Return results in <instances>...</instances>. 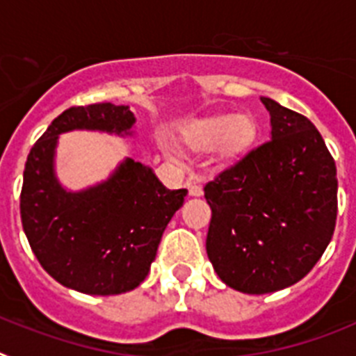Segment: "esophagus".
Returning <instances> with one entry per match:
<instances>
[{"label": "esophagus", "mask_w": 356, "mask_h": 356, "mask_svg": "<svg viewBox=\"0 0 356 356\" xmlns=\"http://www.w3.org/2000/svg\"><path fill=\"white\" fill-rule=\"evenodd\" d=\"M188 191H190L191 197H200L204 193L199 184H188Z\"/></svg>", "instance_id": "1"}]
</instances>
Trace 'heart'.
<instances>
[{
	"mask_svg": "<svg viewBox=\"0 0 356 356\" xmlns=\"http://www.w3.org/2000/svg\"><path fill=\"white\" fill-rule=\"evenodd\" d=\"M254 120L247 114H222L191 123L181 132L182 141L193 150H211L220 145L224 156H236L254 140Z\"/></svg>",
	"mask_w": 356,
	"mask_h": 356,
	"instance_id": "obj_1",
	"label": "heart"
}]
</instances>
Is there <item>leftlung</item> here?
Instances as JSON below:
<instances>
[{"mask_svg": "<svg viewBox=\"0 0 356 356\" xmlns=\"http://www.w3.org/2000/svg\"><path fill=\"white\" fill-rule=\"evenodd\" d=\"M270 140L243 154L204 188L211 208L206 251L225 285L270 293L319 261L337 220V168L302 114L261 97Z\"/></svg>", "mask_w": 356, "mask_h": 356, "instance_id": "8db88e82", "label": "left lung"}]
</instances>
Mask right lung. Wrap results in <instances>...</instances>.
<instances>
[{
    "mask_svg": "<svg viewBox=\"0 0 356 356\" xmlns=\"http://www.w3.org/2000/svg\"><path fill=\"white\" fill-rule=\"evenodd\" d=\"M129 105L70 107L29 154L21 190V222L33 254L60 285L91 296L140 286L157 245L188 190H168L150 166L127 157L105 181L71 191L55 174L58 136L98 131L132 136Z\"/></svg>",
    "mask_w": 356,
    "mask_h": 356,
    "instance_id": "right-lung-1",
    "label": "right lung"
}]
</instances>
